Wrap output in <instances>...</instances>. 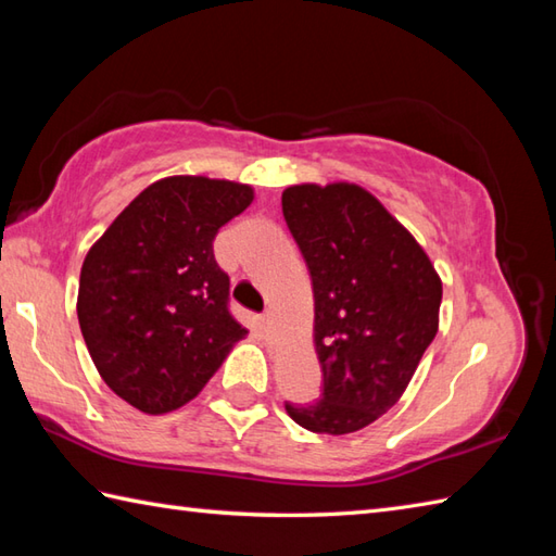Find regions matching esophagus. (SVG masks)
<instances>
[{
	"label": "esophagus",
	"instance_id": "1",
	"mask_svg": "<svg viewBox=\"0 0 556 556\" xmlns=\"http://www.w3.org/2000/svg\"><path fill=\"white\" fill-rule=\"evenodd\" d=\"M271 320H275V317H271V313L267 311V313L263 315V327H265V329H269V327H271Z\"/></svg>",
	"mask_w": 556,
	"mask_h": 556
}]
</instances>
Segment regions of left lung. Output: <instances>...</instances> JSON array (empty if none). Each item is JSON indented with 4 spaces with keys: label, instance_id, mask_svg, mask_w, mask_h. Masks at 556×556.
Here are the masks:
<instances>
[{
    "label": "left lung",
    "instance_id": "left-lung-1",
    "mask_svg": "<svg viewBox=\"0 0 556 556\" xmlns=\"http://www.w3.org/2000/svg\"><path fill=\"white\" fill-rule=\"evenodd\" d=\"M281 212L311 269L323 399L287 404L291 420L349 434L406 392L440 327L442 279L410 231L356 184H301Z\"/></svg>",
    "mask_w": 556,
    "mask_h": 556
}]
</instances>
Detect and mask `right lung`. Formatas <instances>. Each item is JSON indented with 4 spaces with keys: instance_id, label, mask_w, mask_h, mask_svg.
Masks as SVG:
<instances>
[{
    "instance_id": "obj_1",
    "label": "right lung",
    "mask_w": 556,
    "mask_h": 556,
    "mask_svg": "<svg viewBox=\"0 0 556 556\" xmlns=\"http://www.w3.org/2000/svg\"><path fill=\"white\" fill-rule=\"evenodd\" d=\"M251 203L245 184L167 176L92 243L78 323L100 377L126 404L150 416L181 408L248 334L229 313L212 241Z\"/></svg>"
}]
</instances>
